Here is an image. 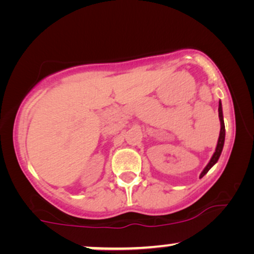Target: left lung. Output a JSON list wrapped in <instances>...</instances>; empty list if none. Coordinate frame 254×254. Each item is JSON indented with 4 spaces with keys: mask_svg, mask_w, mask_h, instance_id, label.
<instances>
[{
    "mask_svg": "<svg viewBox=\"0 0 254 254\" xmlns=\"http://www.w3.org/2000/svg\"><path fill=\"white\" fill-rule=\"evenodd\" d=\"M218 117H220V123H221V130H220V136H218V141H217V145H216V149H215V152L214 155L211 156L209 163H208L206 168L203 169V171L201 172L200 175V178H202V177L206 175V173L209 171V170L213 168V166L216 164L218 158H220L221 156V152L223 150V145H224V140H225V127H224V120H223V112H222V104H221V100L220 103H218Z\"/></svg>",
    "mask_w": 254,
    "mask_h": 254,
    "instance_id": "obj_1",
    "label": "left lung"
}]
</instances>
